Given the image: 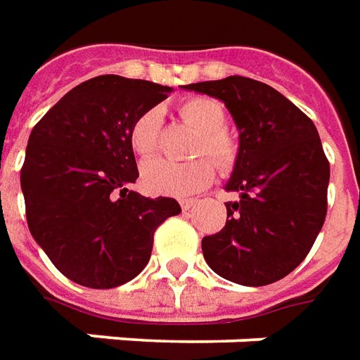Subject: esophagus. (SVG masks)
<instances>
[{"mask_svg":"<svg viewBox=\"0 0 360 360\" xmlns=\"http://www.w3.org/2000/svg\"><path fill=\"white\" fill-rule=\"evenodd\" d=\"M198 203V200H193V198H188V200H180V207L188 211V209H192L193 205Z\"/></svg>","mask_w":360,"mask_h":360,"instance_id":"obj_1","label":"esophagus"}]
</instances>
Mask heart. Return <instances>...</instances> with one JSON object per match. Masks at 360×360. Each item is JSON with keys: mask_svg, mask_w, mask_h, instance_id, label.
<instances>
[{"mask_svg": "<svg viewBox=\"0 0 360 360\" xmlns=\"http://www.w3.org/2000/svg\"><path fill=\"white\" fill-rule=\"evenodd\" d=\"M180 116L200 131L193 143L192 162H170L155 159L141 168V184L149 193L182 198L207 188L215 178V167L202 157L207 154L221 170L234 167L238 159V141L225 129V106L211 96H192L178 106ZM160 143V112L149 108L139 114L129 129V145L135 155L151 157Z\"/></svg>", "mask_w": 360, "mask_h": 360, "instance_id": "heart-1", "label": "heart"}]
</instances>
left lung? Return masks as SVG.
Listing matches in <instances>:
<instances>
[{"mask_svg": "<svg viewBox=\"0 0 360 360\" xmlns=\"http://www.w3.org/2000/svg\"><path fill=\"white\" fill-rule=\"evenodd\" d=\"M225 103L238 127V159L226 182V223L201 240L223 279L262 287L307 257L328 213L330 162L314 122L274 86L231 75L184 85Z\"/></svg>", "mask_w": 360, "mask_h": 360, "instance_id": "1", "label": "left lung"}]
</instances>
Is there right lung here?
I'll use <instances>...</instances> for the list:
<instances>
[{
    "label": "right lung",
    "mask_w": 360,
    "mask_h": 360,
    "mask_svg": "<svg viewBox=\"0 0 360 360\" xmlns=\"http://www.w3.org/2000/svg\"><path fill=\"white\" fill-rule=\"evenodd\" d=\"M172 89L98 75L32 127L21 168L32 238L68 279L91 289L131 281L147 266L153 234L182 209L172 198L129 190L139 178L129 129Z\"/></svg>",
    "instance_id": "obj_1"
}]
</instances>
